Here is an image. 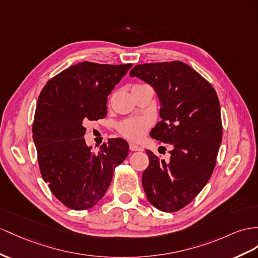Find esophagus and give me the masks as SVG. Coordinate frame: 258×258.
I'll return each instance as SVG.
<instances>
[{
	"label": "esophagus",
	"instance_id": "34e87169",
	"mask_svg": "<svg viewBox=\"0 0 258 258\" xmlns=\"http://www.w3.org/2000/svg\"><path fill=\"white\" fill-rule=\"evenodd\" d=\"M130 149L132 151H142L143 150L142 147L137 146V145H135V144H130Z\"/></svg>",
	"mask_w": 258,
	"mask_h": 258
}]
</instances>
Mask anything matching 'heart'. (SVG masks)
Instances as JSON below:
<instances>
[{
	"instance_id": "obj_1",
	"label": "heart",
	"mask_w": 258,
	"mask_h": 258,
	"mask_svg": "<svg viewBox=\"0 0 258 258\" xmlns=\"http://www.w3.org/2000/svg\"><path fill=\"white\" fill-rule=\"evenodd\" d=\"M149 126L146 118H130L118 124L117 130L123 137L131 141H138L144 136Z\"/></svg>"
}]
</instances>
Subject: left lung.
Returning a JSON list of instances; mask_svg holds the SVG:
<instances>
[{"mask_svg": "<svg viewBox=\"0 0 258 258\" xmlns=\"http://www.w3.org/2000/svg\"><path fill=\"white\" fill-rule=\"evenodd\" d=\"M130 76L156 90L161 121L150 136L173 146L170 160L146 150L143 187L154 207L174 213L200 194L216 167L222 140L219 99L207 79L180 61L136 65Z\"/></svg>", "mask_w": 258, "mask_h": 258, "instance_id": "left-lung-1", "label": "left lung"}]
</instances>
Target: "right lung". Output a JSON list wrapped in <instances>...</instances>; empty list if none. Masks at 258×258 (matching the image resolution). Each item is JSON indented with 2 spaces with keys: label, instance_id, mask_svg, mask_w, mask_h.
Segmentation results:
<instances>
[{
  "label": "right lung",
  "instance_id": "obj_1",
  "mask_svg": "<svg viewBox=\"0 0 258 258\" xmlns=\"http://www.w3.org/2000/svg\"><path fill=\"white\" fill-rule=\"evenodd\" d=\"M131 68L77 63L49 79L38 98L32 137L39 169L52 194L71 209L94 207L128 155L122 138H111L94 153L83 137L86 123L107 115V98Z\"/></svg>",
  "mask_w": 258,
  "mask_h": 258
}]
</instances>
